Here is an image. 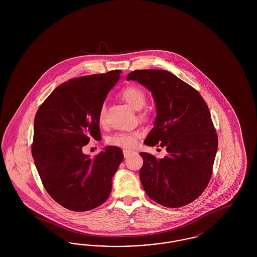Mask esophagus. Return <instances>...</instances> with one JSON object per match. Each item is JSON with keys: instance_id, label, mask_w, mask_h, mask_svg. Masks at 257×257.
<instances>
[{"instance_id": "34e87169", "label": "esophagus", "mask_w": 257, "mask_h": 257, "mask_svg": "<svg viewBox=\"0 0 257 257\" xmlns=\"http://www.w3.org/2000/svg\"><path fill=\"white\" fill-rule=\"evenodd\" d=\"M132 150H129V149H124L123 150V155H124V158H127L129 157L131 154H132Z\"/></svg>"}]
</instances>
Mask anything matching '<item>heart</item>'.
Segmentation results:
<instances>
[{
	"label": "heart",
	"mask_w": 257,
	"mask_h": 257,
	"mask_svg": "<svg viewBox=\"0 0 257 257\" xmlns=\"http://www.w3.org/2000/svg\"><path fill=\"white\" fill-rule=\"evenodd\" d=\"M121 97L132 109L136 110L143 109L146 104V94L144 90L138 86H131L126 87L121 92ZM104 118H105V108L103 107L99 113L100 122H104ZM139 138H140V132L138 131L129 132V133H117L108 139V144L113 147L131 148L136 146Z\"/></svg>",
	"instance_id": "heart-1"
}]
</instances>
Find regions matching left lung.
Here are the masks:
<instances>
[{
	"instance_id": "obj_1",
	"label": "left lung",
	"mask_w": 257,
	"mask_h": 257,
	"mask_svg": "<svg viewBox=\"0 0 257 257\" xmlns=\"http://www.w3.org/2000/svg\"><path fill=\"white\" fill-rule=\"evenodd\" d=\"M129 80L146 86L156 104L154 127L145 144L166 147L168 152L163 159L140 153L144 190L163 206H185L207 187L218 149L207 104L193 86L166 70H135Z\"/></svg>"
}]
</instances>
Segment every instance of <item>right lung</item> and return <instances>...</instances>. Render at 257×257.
<instances>
[{"mask_svg": "<svg viewBox=\"0 0 257 257\" xmlns=\"http://www.w3.org/2000/svg\"><path fill=\"white\" fill-rule=\"evenodd\" d=\"M120 70L71 79L58 86L35 117L32 154L51 197L71 211L100 206L110 196L111 180L122 162L119 147H106L93 159L83 152L99 141V113Z\"/></svg>", "mask_w": 257, "mask_h": 257, "instance_id": "right-lung-1", "label": "right lung"}]
</instances>
